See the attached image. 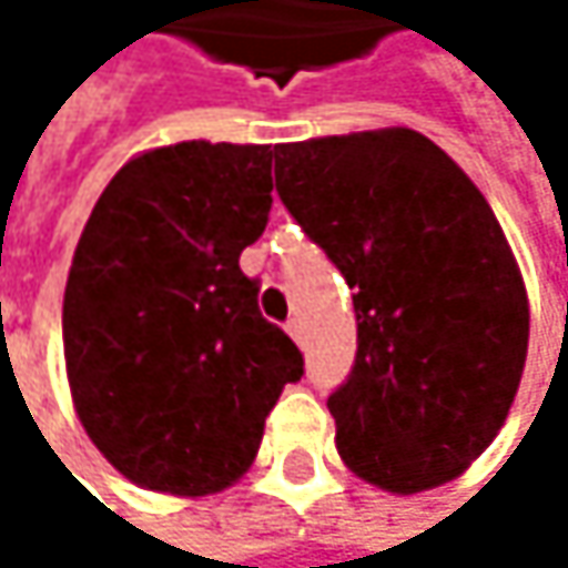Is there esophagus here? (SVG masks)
Wrapping results in <instances>:
<instances>
[{
    "mask_svg": "<svg viewBox=\"0 0 568 568\" xmlns=\"http://www.w3.org/2000/svg\"><path fill=\"white\" fill-rule=\"evenodd\" d=\"M286 329H290V336H293L300 346H306V329H303V323H300V320H290V323H286Z\"/></svg>",
    "mask_w": 568,
    "mask_h": 568,
    "instance_id": "34e87169",
    "label": "esophagus"
}]
</instances>
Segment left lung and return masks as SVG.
I'll return each mask as SVG.
<instances>
[{
    "mask_svg": "<svg viewBox=\"0 0 568 568\" xmlns=\"http://www.w3.org/2000/svg\"><path fill=\"white\" fill-rule=\"evenodd\" d=\"M275 191L353 290L356 359L326 407L353 475L458 478L515 400L529 300L471 178L407 128L275 148Z\"/></svg>",
    "mask_w": 568,
    "mask_h": 568,
    "instance_id": "1",
    "label": "left lung"
}]
</instances>
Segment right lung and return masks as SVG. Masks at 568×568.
Wrapping results in <instances>:
<instances>
[{
    "mask_svg": "<svg viewBox=\"0 0 568 568\" xmlns=\"http://www.w3.org/2000/svg\"><path fill=\"white\" fill-rule=\"evenodd\" d=\"M272 148L181 141L113 174L63 296L73 407L141 488L212 495L255 458L303 377L300 346L258 313L239 255L268 222Z\"/></svg>",
    "mask_w": 568,
    "mask_h": 568,
    "instance_id": "add662e5",
    "label": "right lung"
}]
</instances>
